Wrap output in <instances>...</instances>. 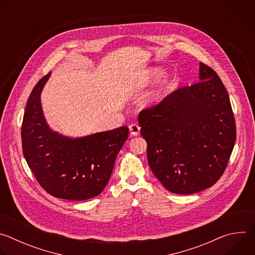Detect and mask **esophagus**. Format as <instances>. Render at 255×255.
Wrapping results in <instances>:
<instances>
[{"label":"esophagus","instance_id":"esophagus-1","mask_svg":"<svg viewBox=\"0 0 255 255\" xmlns=\"http://www.w3.org/2000/svg\"><path fill=\"white\" fill-rule=\"evenodd\" d=\"M129 130H130V133H131L132 136H137V135H139V133H140V127H139V125H137V124H135V123H133V124H131V125L129 126Z\"/></svg>","mask_w":255,"mask_h":255}]
</instances>
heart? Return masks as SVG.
<instances>
[{"mask_svg":"<svg viewBox=\"0 0 255 255\" xmlns=\"http://www.w3.org/2000/svg\"><path fill=\"white\" fill-rule=\"evenodd\" d=\"M165 74H166V71L163 68H161V67L151 68L147 72H145V74L140 78V80L138 81L137 85H138L139 88L147 87L148 85H150L152 83H156V82L160 81L165 76ZM167 89H168V86H165L163 89L158 91L157 94L155 95V98L156 99L162 98L165 95Z\"/></svg>","mask_w":255,"mask_h":255,"instance_id":"obj_1","label":"heart"}]
</instances>
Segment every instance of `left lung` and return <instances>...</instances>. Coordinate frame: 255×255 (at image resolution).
<instances>
[{
  "mask_svg": "<svg viewBox=\"0 0 255 255\" xmlns=\"http://www.w3.org/2000/svg\"><path fill=\"white\" fill-rule=\"evenodd\" d=\"M200 81L180 88L138 115L154 175L169 192L190 195L223 174L236 140L228 93L218 75L200 62Z\"/></svg>",
  "mask_w": 255,
  "mask_h": 255,
  "instance_id": "left-lung-1",
  "label": "left lung"
}]
</instances>
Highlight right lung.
<instances>
[{"label": "right lung", "mask_w": 255, "mask_h": 255, "mask_svg": "<svg viewBox=\"0 0 255 255\" xmlns=\"http://www.w3.org/2000/svg\"><path fill=\"white\" fill-rule=\"evenodd\" d=\"M49 77L50 72L29 96L21 129L23 154L48 194L70 201L89 200L108 184L129 129L122 126L78 138L53 131L41 106V92Z\"/></svg>", "instance_id": "1"}]
</instances>
